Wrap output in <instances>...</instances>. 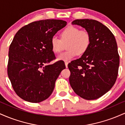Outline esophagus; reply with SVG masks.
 I'll list each match as a JSON object with an SVG mask.
<instances>
[{
  "label": "esophagus",
  "mask_w": 125,
  "mask_h": 125,
  "mask_svg": "<svg viewBox=\"0 0 125 125\" xmlns=\"http://www.w3.org/2000/svg\"><path fill=\"white\" fill-rule=\"evenodd\" d=\"M67 64H68V62H65V66H66V67H67Z\"/></svg>",
  "instance_id": "esophagus-1"
}]
</instances>
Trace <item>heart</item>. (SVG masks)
<instances>
[{"label":"heart","mask_w":125,"mask_h":125,"mask_svg":"<svg viewBox=\"0 0 125 125\" xmlns=\"http://www.w3.org/2000/svg\"><path fill=\"white\" fill-rule=\"evenodd\" d=\"M61 39L53 36L51 40V45L54 53H60L66 44L68 51L58 57V60L69 62L77 55L83 54L87 51L90 44L89 33L85 30H80L73 26L65 28L60 34Z\"/></svg>","instance_id":"b5f03b06"}]
</instances>
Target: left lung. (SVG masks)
<instances>
[{
  "mask_svg": "<svg viewBox=\"0 0 125 125\" xmlns=\"http://www.w3.org/2000/svg\"><path fill=\"white\" fill-rule=\"evenodd\" d=\"M72 24L81 26L89 33L90 44L81 58L69 63L70 84L83 99H96L116 81L119 66L116 41L111 31L95 20L76 19Z\"/></svg>",
  "mask_w": 125,
  "mask_h": 125,
  "instance_id": "1",
  "label": "left lung"
}]
</instances>
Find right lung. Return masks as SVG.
<instances>
[{
  "label": "right lung",
  "instance_id": "obj_1",
  "mask_svg": "<svg viewBox=\"0 0 125 125\" xmlns=\"http://www.w3.org/2000/svg\"><path fill=\"white\" fill-rule=\"evenodd\" d=\"M67 25L62 20L31 22L16 33L9 51L8 74L14 90L22 99L39 103L48 99L64 63L55 59L52 38Z\"/></svg>",
  "mask_w": 125,
  "mask_h": 125
}]
</instances>
